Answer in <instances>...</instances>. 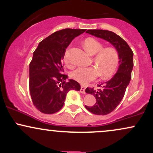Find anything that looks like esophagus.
Wrapping results in <instances>:
<instances>
[{
    "label": "esophagus",
    "mask_w": 153,
    "mask_h": 153,
    "mask_svg": "<svg viewBox=\"0 0 153 153\" xmlns=\"http://www.w3.org/2000/svg\"><path fill=\"white\" fill-rule=\"evenodd\" d=\"M85 85H81V87H80V93L81 94H85Z\"/></svg>",
    "instance_id": "34e87169"
}]
</instances>
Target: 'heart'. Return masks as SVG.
I'll use <instances>...</instances> for the list:
<instances>
[{
	"label": "heart",
	"mask_w": 153,
	"mask_h": 153,
	"mask_svg": "<svg viewBox=\"0 0 153 153\" xmlns=\"http://www.w3.org/2000/svg\"><path fill=\"white\" fill-rule=\"evenodd\" d=\"M82 45L88 53L95 55L94 62L97 68L95 67L78 68L72 72V78L82 84L93 81L99 75L103 79L110 78L115 73L119 65V57L117 50L113 47L103 49V44L92 37L85 39ZM64 61L68 66L72 65L68 51L65 53Z\"/></svg>",
	"instance_id": "obj_1"
}]
</instances>
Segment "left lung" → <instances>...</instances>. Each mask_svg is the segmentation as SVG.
Returning <instances> with one entry per match:
<instances>
[{
    "label": "left lung",
    "instance_id": "8db88e82",
    "mask_svg": "<svg viewBox=\"0 0 153 153\" xmlns=\"http://www.w3.org/2000/svg\"><path fill=\"white\" fill-rule=\"evenodd\" d=\"M86 33L103 39L111 44L119 53V66L117 73L105 83L98 85L101 88H87L85 92L94 95L96 102L93 106H85L87 110L96 115H106L113 111L121 102L131 80L133 68V52L128 44L113 31L89 29Z\"/></svg>",
    "mask_w": 153,
    "mask_h": 153
}]
</instances>
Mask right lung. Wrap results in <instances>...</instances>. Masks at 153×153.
Returning a JSON list of instances; mask_svg holds the SVG:
<instances>
[{
    "mask_svg": "<svg viewBox=\"0 0 153 153\" xmlns=\"http://www.w3.org/2000/svg\"><path fill=\"white\" fill-rule=\"evenodd\" d=\"M85 29H65L54 32L39 44L29 64V91L34 106L51 114L62 108L71 89L80 91L78 82L62 74L65 50L75 37Z\"/></svg>",
    "mask_w": 153,
    "mask_h": 153,
    "instance_id": "right-lung-1",
    "label": "right lung"
}]
</instances>
